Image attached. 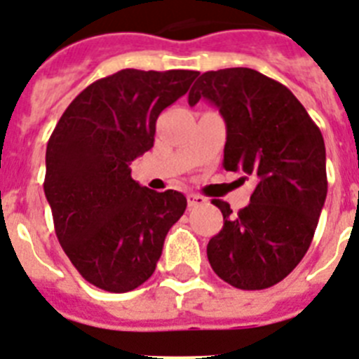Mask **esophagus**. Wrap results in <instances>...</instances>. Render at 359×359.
<instances>
[{
    "label": "esophagus",
    "instance_id": "34e87169",
    "mask_svg": "<svg viewBox=\"0 0 359 359\" xmlns=\"http://www.w3.org/2000/svg\"><path fill=\"white\" fill-rule=\"evenodd\" d=\"M208 203V198L203 197V195L198 194H188V204L189 208H195V206H203V204Z\"/></svg>",
    "mask_w": 359,
    "mask_h": 359
}]
</instances>
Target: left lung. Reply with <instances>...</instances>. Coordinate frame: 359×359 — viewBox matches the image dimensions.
Here are the masks:
<instances>
[{
	"instance_id": "obj_1",
	"label": "left lung",
	"mask_w": 359,
	"mask_h": 359,
	"mask_svg": "<svg viewBox=\"0 0 359 359\" xmlns=\"http://www.w3.org/2000/svg\"><path fill=\"white\" fill-rule=\"evenodd\" d=\"M201 98L226 122L222 165L257 180L239 213L213 201L224 226L208 243V261L231 287L270 288L299 264L314 237L327 198L323 135L288 87L254 69L204 72L189 105Z\"/></svg>"
}]
</instances>
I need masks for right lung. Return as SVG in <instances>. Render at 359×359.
I'll return each instance as SVG.
<instances>
[{"label": "right lung", "instance_id": "right-lung-1", "mask_svg": "<svg viewBox=\"0 0 359 359\" xmlns=\"http://www.w3.org/2000/svg\"><path fill=\"white\" fill-rule=\"evenodd\" d=\"M197 71L123 69L69 104L45 153V197L63 252L102 290H135L155 272L164 239L186 210L179 191H153L129 164L155 142L158 114Z\"/></svg>", "mask_w": 359, "mask_h": 359}]
</instances>
